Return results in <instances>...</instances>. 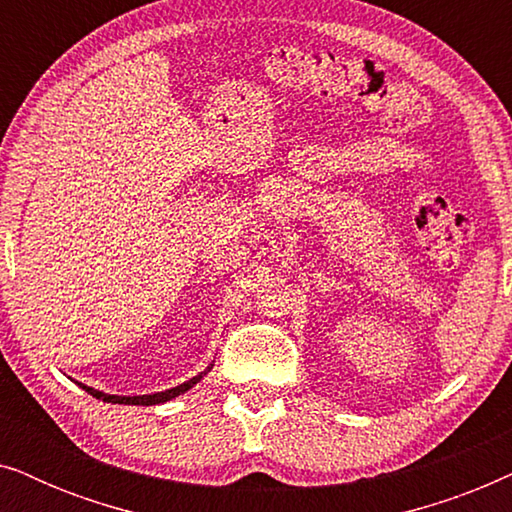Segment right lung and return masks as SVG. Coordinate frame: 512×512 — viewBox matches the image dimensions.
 Wrapping results in <instances>:
<instances>
[{
    "instance_id": "1",
    "label": "right lung",
    "mask_w": 512,
    "mask_h": 512,
    "mask_svg": "<svg viewBox=\"0 0 512 512\" xmlns=\"http://www.w3.org/2000/svg\"><path fill=\"white\" fill-rule=\"evenodd\" d=\"M212 366L214 363H209V366L202 370L200 375H195V377H191V380H186L184 384H179V387H172V389H165V391H156V394H144V396H116V394H104V391H100V389H93V387H86V384H81V382H76L79 384L81 389H86L90 396L93 398H100V401H104V403H118V405H160V403H167V401H172V398H177V396H181V394H186L188 389H193L195 384H198L202 377H205L209 370H212Z\"/></svg>"
}]
</instances>
